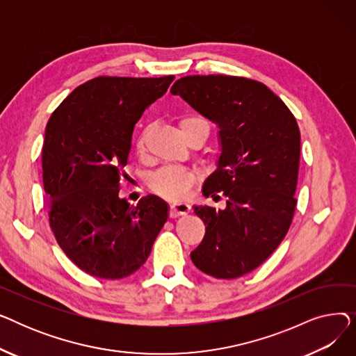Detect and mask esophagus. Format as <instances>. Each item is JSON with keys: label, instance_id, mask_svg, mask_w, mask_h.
I'll return each mask as SVG.
<instances>
[{"label": "esophagus", "instance_id": "34e87169", "mask_svg": "<svg viewBox=\"0 0 356 356\" xmlns=\"http://www.w3.org/2000/svg\"><path fill=\"white\" fill-rule=\"evenodd\" d=\"M191 209H192V207H191L189 203H186V202H176V203H173L172 207H170V215H172L173 218L183 216V215H188V213L191 212Z\"/></svg>", "mask_w": 356, "mask_h": 356}]
</instances>
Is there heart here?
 <instances>
[{
    "instance_id": "1",
    "label": "heart",
    "mask_w": 356,
    "mask_h": 356,
    "mask_svg": "<svg viewBox=\"0 0 356 356\" xmlns=\"http://www.w3.org/2000/svg\"><path fill=\"white\" fill-rule=\"evenodd\" d=\"M200 122H207V121H204L202 117L191 115L181 120L180 127L181 129H186ZM144 144H145V140L143 136L137 143V149L140 153L144 152ZM193 183H195V176L181 167H164L161 170L156 172L152 176V180H149V186H152V189L157 195L170 200H179L186 197Z\"/></svg>"
}]
</instances>
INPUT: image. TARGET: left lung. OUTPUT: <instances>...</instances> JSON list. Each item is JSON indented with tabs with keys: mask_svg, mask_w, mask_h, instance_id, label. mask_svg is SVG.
I'll list each match as a JSON object with an SVG mask.
<instances>
[{
	"mask_svg": "<svg viewBox=\"0 0 356 356\" xmlns=\"http://www.w3.org/2000/svg\"><path fill=\"white\" fill-rule=\"evenodd\" d=\"M170 92L219 128L218 167L202 192L223 193L227 208L193 207L207 225L191 254L193 264L215 278L251 273L291 225L300 163L297 121L273 90L247 78L195 74L176 81Z\"/></svg>",
	"mask_w": 356,
	"mask_h": 356,
	"instance_id": "left-lung-1",
	"label": "left lung"
}]
</instances>
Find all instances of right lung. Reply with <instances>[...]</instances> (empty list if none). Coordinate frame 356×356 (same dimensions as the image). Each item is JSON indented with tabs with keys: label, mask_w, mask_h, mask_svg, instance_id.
Masks as SVG:
<instances>
[{
	"label": "right lung",
	"mask_w": 356,
	"mask_h": 356,
	"mask_svg": "<svg viewBox=\"0 0 356 356\" xmlns=\"http://www.w3.org/2000/svg\"><path fill=\"white\" fill-rule=\"evenodd\" d=\"M175 76H98L56 108L42 149L49 222L63 252L89 275L118 280L136 273L168 218L148 195L131 207L120 180L137 121Z\"/></svg>",
	"instance_id": "obj_1"
}]
</instances>
